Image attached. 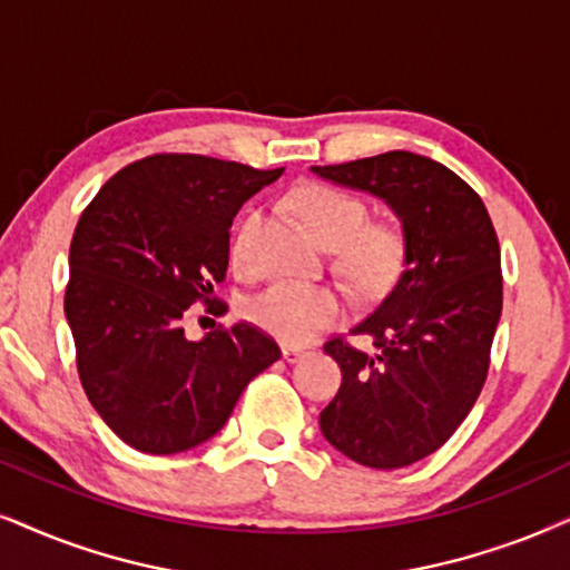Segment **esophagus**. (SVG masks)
I'll list each match as a JSON object with an SVG mask.
<instances>
[{
  "label": "esophagus",
  "mask_w": 570,
  "mask_h": 570,
  "mask_svg": "<svg viewBox=\"0 0 570 570\" xmlns=\"http://www.w3.org/2000/svg\"><path fill=\"white\" fill-rule=\"evenodd\" d=\"M281 352H284L286 363H294V360H299L302 355H305V347H299V344H284Z\"/></svg>",
  "instance_id": "obj_1"
}]
</instances>
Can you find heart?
Returning a JSON list of instances; mask_svg holds the SVG:
<instances>
[{
    "instance_id": "1",
    "label": "heart",
    "mask_w": 570,
    "mask_h": 570,
    "mask_svg": "<svg viewBox=\"0 0 570 570\" xmlns=\"http://www.w3.org/2000/svg\"><path fill=\"white\" fill-rule=\"evenodd\" d=\"M294 207L309 232L328 247L338 249V265L357 289L379 292L397 276L405 257V236L392 223H368L371 210L355 194L331 184H307L294 194ZM257 213L247 215L232 239L234 268H249V242ZM347 309L344 294L331 284L273 281L247 302V318L278 338L313 336L334 326Z\"/></svg>"
}]
</instances>
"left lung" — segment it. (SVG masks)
<instances>
[{
    "instance_id": "8db88e82",
    "label": "left lung",
    "mask_w": 570,
    "mask_h": 570,
    "mask_svg": "<svg viewBox=\"0 0 570 570\" xmlns=\"http://www.w3.org/2000/svg\"><path fill=\"white\" fill-rule=\"evenodd\" d=\"M318 176L386 199L405 228V271L350 336L323 350L342 368L321 431L360 465L392 471L436 452L471 413L502 313L500 242L487 205L458 173L423 155L384 153Z\"/></svg>"
}]
</instances>
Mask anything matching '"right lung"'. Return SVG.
<instances>
[{
	"label": "right lung",
	"mask_w": 570,
	"mask_h": 570,
	"mask_svg": "<svg viewBox=\"0 0 570 570\" xmlns=\"http://www.w3.org/2000/svg\"><path fill=\"white\" fill-rule=\"evenodd\" d=\"M284 173L205 155L160 153L118 170L78 218L65 318L86 397L147 455H176L218 434L278 344L247 321L202 342L184 334L191 305L220 315L232 220Z\"/></svg>",
	"instance_id": "obj_1"
}]
</instances>
